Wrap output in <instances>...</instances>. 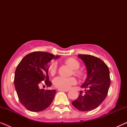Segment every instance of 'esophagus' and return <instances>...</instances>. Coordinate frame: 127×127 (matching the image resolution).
Wrapping results in <instances>:
<instances>
[{
	"label": "esophagus",
	"instance_id": "esophagus-1",
	"mask_svg": "<svg viewBox=\"0 0 127 127\" xmlns=\"http://www.w3.org/2000/svg\"><path fill=\"white\" fill-rule=\"evenodd\" d=\"M58 91H64V92H67V91H69V90H62V89H58Z\"/></svg>",
	"mask_w": 127,
	"mask_h": 127
}]
</instances>
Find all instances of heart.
Masks as SVG:
<instances>
[{
	"instance_id": "heart-1",
	"label": "heart",
	"mask_w": 127,
	"mask_h": 127,
	"mask_svg": "<svg viewBox=\"0 0 127 127\" xmlns=\"http://www.w3.org/2000/svg\"><path fill=\"white\" fill-rule=\"evenodd\" d=\"M65 64L67 66L73 69V73L74 75L78 77H81L83 76V72L79 70V69L80 66V63L79 61L73 58H69L65 60ZM57 65L55 62H53L50 64L48 66V71L51 75L53 76L57 72ZM76 83V80L73 77H64L62 76H58L55 77L53 80V83L57 88L62 90H67L72 85Z\"/></svg>"
}]
</instances>
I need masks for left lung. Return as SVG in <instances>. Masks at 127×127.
Segmentation results:
<instances>
[{
	"mask_svg": "<svg viewBox=\"0 0 127 127\" xmlns=\"http://www.w3.org/2000/svg\"><path fill=\"white\" fill-rule=\"evenodd\" d=\"M78 57L86 65L87 77L81 86L84 93L80 91L79 97L72 103L79 110L87 112L98 107L106 97L110 84V72L106 64L99 58L86 54Z\"/></svg>",
	"mask_w": 127,
	"mask_h": 127,
	"instance_id": "left-lung-1",
	"label": "left lung"
}]
</instances>
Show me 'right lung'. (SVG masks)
<instances>
[{
  "label": "right lung",
  "mask_w": 127,
  "mask_h": 127,
  "mask_svg": "<svg viewBox=\"0 0 127 127\" xmlns=\"http://www.w3.org/2000/svg\"><path fill=\"white\" fill-rule=\"evenodd\" d=\"M58 58L47 52L34 51L24 57L17 66L14 81L15 88L20 102L28 110L41 112L53 102L56 90L39 87L43 84L48 87L51 86L48 68L50 61Z\"/></svg>",
  "instance_id": "1"
}]
</instances>
